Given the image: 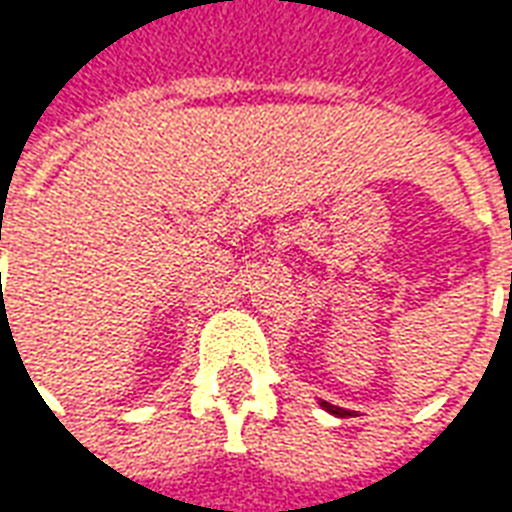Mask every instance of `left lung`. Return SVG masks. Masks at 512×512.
Listing matches in <instances>:
<instances>
[{"instance_id": "left-lung-1", "label": "left lung", "mask_w": 512, "mask_h": 512, "mask_svg": "<svg viewBox=\"0 0 512 512\" xmlns=\"http://www.w3.org/2000/svg\"><path fill=\"white\" fill-rule=\"evenodd\" d=\"M321 408H326V411H329V414H334V417H345V414H348L345 408L332 406V403H326V400H321Z\"/></svg>"}]
</instances>
